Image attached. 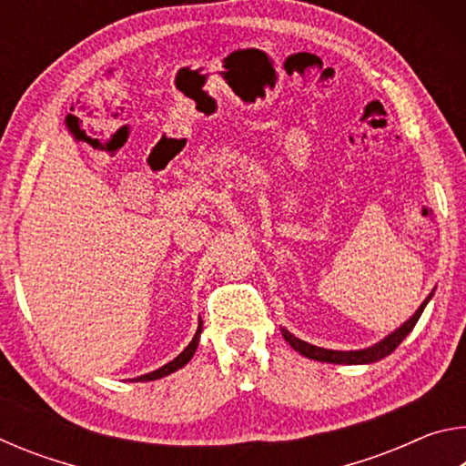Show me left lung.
<instances>
[{"label":"left lung","instance_id":"1","mask_svg":"<svg viewBox=\"0 0 466 466\" xmlns=\"http://www.w3.org/2000/svg\"><path fill=\"white\" fill-rule=\"evenodd\" d=\"M433 296V289L431 294L423 299L420 309L415 310V314L409 320H405L403 325H400L399 329H394L392 333L386 335L384 339H380V341L370 345V347H364V350H351V351H337V350H325V347H317L312 343H306L302 341V339H298L296 335H291L288 329L281 327V335L286 341L294 347V350L298 353H302L304 358L309 360H317V361H327V364H345V366H358V364H372V361H378L382 360L386 356H390V353L397 350V347L403 343V339L411 333L413 327L417 325V320H420L421 312L425 306H428V302Z\"/></svg>","mask_w":466,"mask_h":466}]
</instances>
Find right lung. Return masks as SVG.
<instances>
[{"label": "right lung", "mask_w": 466, "mask_h": 466, "mask_svg": "<svg viewBox=\"0 0 466 466\" xmlns=\"http://www.w3.org/2000/svg\"><path fill=\"white\" fill-rule=\"evenodd\" d=\"M201 330H203V320L199 319V327H197V330H195V337L191 339V343H188V345L185 347V350L180 351L175 360L168 361L167 366H162V368L154 370V372L144 374V376H137V378H133L131 382H149V380H157V378H164V376H168V374L177 372V370L183 368L185 364H188V361H191V358L195 356V351H197V345H199Z\"/></svg>", "instance_id": "right-lung-1"}]
</instances>
